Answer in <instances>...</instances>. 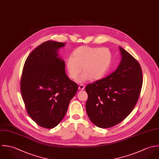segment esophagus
Returning <instances> with one entry per match:
<instances>
[{
	"label": "esophagus",
	"instance_id": "34e87169",
	"mask_svg": "<svg viewBox=\"0 0 159 159\" xmlns=\"http://www.w3.org/2000/svg\"><path fill=\"white\" fill-rule=\"evenodd\" d=\"M85 88V85L84 84H80L79 86V89L80 90H83Z\"/></svg>",
	"mask_w": 159,
	"mask_h": 159
}]
</instances>
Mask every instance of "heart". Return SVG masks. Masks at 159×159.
I'll use <instances>...</instances> for the list:
<instances>
[{
    "mask_svg": "<svg viewBox=\"0 0 159 159\" xmlns=\"http://www.w3.org/2000/svg\"><path fill=\"white\" fill-rule=\"evenodd\" d=\"M112 60V53L107 48L80 47L67 60L68 74L71 79H75L82 67L84 73L78 78L77 82L99 80L107 73Z\"/></svg>",
    "mask_w": 159,
    "mask_h": 159,
    "instance_id": "heart-1",
    "label": "heart"
}]
</instances>
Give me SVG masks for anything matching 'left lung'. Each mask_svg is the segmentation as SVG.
<instances>
[{"label": "left lung", "instance_id": "8db88e82", "mask_svg": "<svg viewBox=\"0 0 159 159\" xmlns=\"http://www.w3.org/2000/svg\"><path fill=\"white\" fill-rule=\"evenodd\" d=\"M122 60L117 69L108 76L89 84L86 111L96 126L114 127L131 112L143 85V72L138 61L119 47Z\"/></svg>", "mask_w": 159, "mask_h": 159}]
</instances>
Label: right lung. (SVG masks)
I'll list each match as a JSON object with an SVG mask.
<instances>
[{
    "instance_id": "add662e5",
    "label": "right lung",
    "mask_w": 159,
    "mask_h": 159,
    "mask_svg": "<svg viewBox=\"0 0 159 159\" xmlns=\"http://www.w3.org/2000/svg\"><path fill=\"white\" fill-rule=\"evenodd\" d=\"M65 43L46 41L35 48L24 64L20 90L28 114L39 126H57L78 85L66 75L58 50Z\"/></svg>"
}]
</instances>
